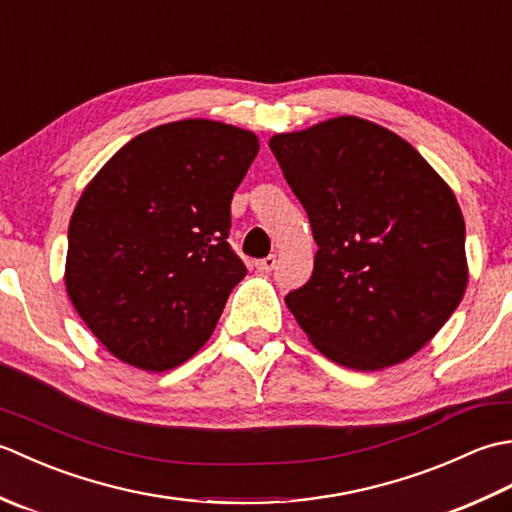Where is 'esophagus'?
<instances>
[{
  "mask_svg": "<svg viewBox=\"0 0 512 512\" xmlns=\"http://www.w3.org/2000/svg\"><path fill=\"white\" fill-rule=\"evenodd\" d=\"M277 266V257L275 255H268L264 259H259V262H255V268L259 270V273H270Z\"/></svg>",
  "mask_w": 512,
  "mask_h": 512,
  "instance_id": "esophagus-1",
  "label": "esophagus"
}]
</instances>
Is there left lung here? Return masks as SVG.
<instances>
[{"instance_id":"8db88e82","label":"left lung","mask_w":512,"mask_h":512,"mask_svg":"<svg viewBox=\"0 0 512 512\" xmlns=\"http://www.w3.org/2000/svg\"><path fill=\"white\" fill-rule=\"evenodd\" d=\"M270 149L310 217L312 277L286 295L330 361L361 372L427 345L466 290L464 217L407 140L356 116L277 134Z\"/></svg>"}]
</instances>
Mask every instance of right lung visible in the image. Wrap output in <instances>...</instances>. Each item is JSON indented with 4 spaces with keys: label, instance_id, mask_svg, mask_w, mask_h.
Returning a JSON list of instances; mask_svg holds the SVG:
<instances>
[{
    "label": "right lung",
    "instance_id": "1",
    "mask_svg": "<svg viewBox=\"0 0 512 512\" xmlns=\"http://www.w3.org/2000/svg\"><path fill=\"white\" fill-rule=\"evenodd\" d=\"M259 151L253 132L189 118L118 149L68 228L65 288L107 350L149 372L209 341L246 266L231 200Z\"/></svg>",
    "mask_w": 512,
    "mask_h": 512
}]
</instances>
